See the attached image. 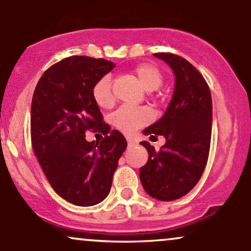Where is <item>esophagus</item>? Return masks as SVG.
I'll return each mask as SVG.
<instances>
[{"label":"esophagus","instance_id":"esophagus-1","mask_svg":"<svg viewBox=\"0 0 251 251\" xmlns=\"http://www.w3.org/2000/svg\"><path fill=\"white\" fill-rule=\"evenodd\" d=\"M126 140H127L128 145H135V144H137V140L132 137H126Z\"/></svg>","mask_w":251,"mask_h":251}]
</instances>
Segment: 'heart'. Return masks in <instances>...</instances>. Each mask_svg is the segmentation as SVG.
I'll use <instances>...</instances> for the list:
<instances>
[{"mask_svg":"<svg viewBox=\"0 0 251 251\" xmlns=\"http://www.w3.org/2000/svg\"><path fill=\"white\" fill-rule=\"evenodd\" d=\"M133 73L140 85L148 92L159 88L163 83V74L154 65L140 63L134 67ZM94 100L100 107L107 108L114 101L112 83L109 76L100 77L92 88ZM112 124L119 131L125 133H132L135 129L151 122V113L146 108H135L129 106H123L112 114Z\"/></svg>","mask_w":251,"mask_h":251,"instance_id":"b5f03b06","label":"heart"}]
</instances>
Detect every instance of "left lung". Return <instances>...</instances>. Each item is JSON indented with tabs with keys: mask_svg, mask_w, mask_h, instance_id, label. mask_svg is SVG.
Masks as SVG:
<instances>
[{
	"mask_svg": "<svg viewBox=\"0 0 251 251\" xmlns=\"http://www.w3.org/2000/svg\"><path fill=\"white\" fill-rule=\"evenodd\" d=\"M175 74V91L164 116L143 131L163 135L166 143L155 151L148 142L149 159L139 170L145 191L158 201L185 196L201 179L208 162L212 127V100L205 79L188 60L171 53H155Z\"/></svg>",
	"mask_w": 251,
	"mask_h": 251,
	"instance_id": "obj_1",
	"label": "left lung"
}]
</instances>
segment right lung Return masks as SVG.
<instances>
[{"label": "right lung", "instance_id": "add662e5", "mask_svg": "<svg viewBox=\"0 0 251 251\" xmlns=\"http://www.w3.org/2000/svg\"><path fill=\"white\" fill-rule=\"evenodd\" d=\"M113 62L89 56H70L48 68L31 100L30 135L34 153L51 188L74 205L92 206L107 197L118 160L127 142L102 122L92 94ZM88 129L105 135L87 142Z\"/></svg>", "mask_w": 251, "mask_h": 251}]
</instances>
